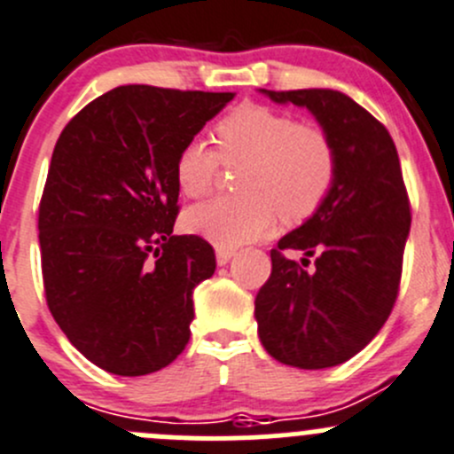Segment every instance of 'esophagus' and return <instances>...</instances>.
I'll return each mask as SVG.
<instances>
[{"mask_svg": "<svg viewBox=\"0 0 454 454\" xmlns=\"http://www.w3.org/2000/svg\"><path fill=\"white\" fill-rule=\"evenodd\" d=\"M233 255H236V251H233V249H218L216 251V262L218 264H227L229 260L233 258Z\"/></svg>", "mask_w": 454, "mask_h": 454, "instance_id": "1", "label": "esophagus"}]
</instances>
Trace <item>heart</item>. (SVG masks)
<instances>
[{"label":"heart","mask_w":454,"mask_h":454,"mask_svg":"<svg viewBox=\"0 0 454 454\" xmlns=\"http://www.w3.org/2000/svg\"><path fill=\"white\" fill-rule=\"evenodd\" d=\"M216 147L190 138L178 150L174 176L187 199H200L221 176L223 163L238 168L242 194L218 196L185 214V227L221 249L262 238L276 227L316 216L338 183L335 143L322 128L258 103H242L214 125Z\"/></svg>","instance_id":"1"}]
</instances>
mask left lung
<instances>
[{
  "mask_svg": "<svg viewBox=\"0 0 454 454\" xmlns=\"http://www.w3.org/2000/svg\"><path fill=\"white\" fill-rule=\"evenodd\" d=\"M311 110L333 138L340 172L325 207L271 249V276L255 295V320L271 357L329 369L360 353L388 320L399 294L411 200L388 129L335 90H262ZM317 255V269L286 258Z\"/></svg>",
  "mask_w": 454,
  "mask_h": 454,
  "instance_id": "left-lung-1",
  "label": "left lung"
}]
</instances>
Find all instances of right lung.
<instances>
[{
	"label": "right lung",
	"instance_id": "right-lung-1",
	"mask_svg": "<svg viewBox=\"0 0 454 454\" xmlns=\"http://www.w3.org/2000/svg\"><path fill=\"white\" fill-rule=\"evenodd\" d=\"M231 98L121 85L59 134L39 203L43 291L66 338L107 373H154L190 342L192 294L216 255L200 236L172 233L174 160Z\"/></svg>",
	"mask_w": 454,
	"mask_h": 454
}]
</instances>
